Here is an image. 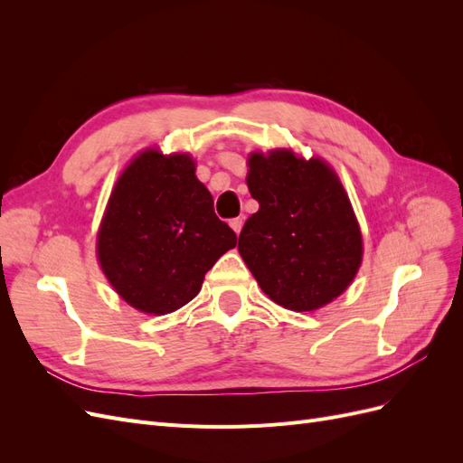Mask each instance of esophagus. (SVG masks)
Here are the masks:
<instances>
[{
    "label": "esophagus",
    "mask_w": 463,
    "mask_h": 463,
    "mask_svg": "<svg viewBox=\"0 0 463 463\" xmlns=\"http://www.w3.org/2000/svg\"><path fill=\"white\" fill-rule=\"evenodd\" d=\"M230 226H232V230L240 235V232H241V228H243V218H233V220H230Z\"/></svg>",
    "instance_id": "34e87169"
}]
</instances>
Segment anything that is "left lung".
Instances as JSON below:
<instances>
[{
    "label": "left lung",
    "instance_id": "8db88e82",
    "mask_svg": "<svg viewBox=\"0 0 463 463\" xmlns=\"http://www.w3.org/2000/svg\"><path fill=\"white\" fill-rule=\"evenodd\" d=\"M247 185L259 201L240 233V255L274 303L315 311L352 284L361 232L347 194L330 167L291 150L250 154Z\"/></svg>",
    "mask_w": 463,
    "mask_h": 463
}]
</instances>
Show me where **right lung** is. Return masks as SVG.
Instances as JSON below:
<instances>
[{
  "label": "right lung",
  "mask_w": 463,
  "mask_h": 463,
  "mask_svg": "<svg viewBox=\"0 0 463 463\" xmlns=\"http://www.w3.org/2000/svg\"><path fill=\"white\" fill-rule=\"evenodd\" d=\"M235 243V232L216 216L213 194L187 154L145 150L111 193L98 259L131 307L165 315L197 296L204 274Z\"/></svg>",
  "instance_id": "1"
}]
</instances>
